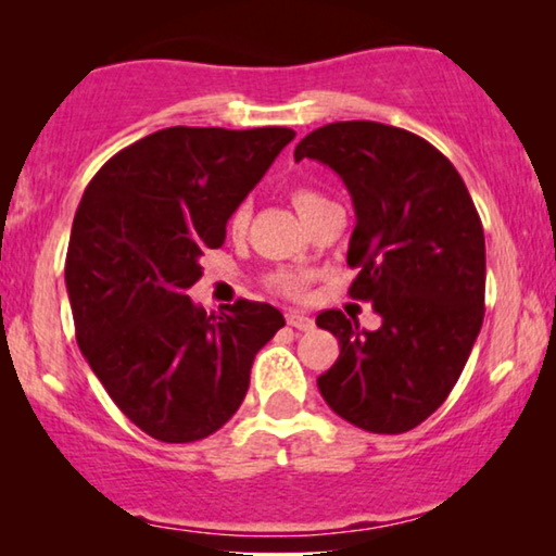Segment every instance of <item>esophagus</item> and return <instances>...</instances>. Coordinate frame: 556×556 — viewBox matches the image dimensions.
I'll use <instances>...</instances> for the list:
<instances>
[{
    "label": "esophagus",
    "mask_w": 556,
    "mask_h": 556,
    "mask_svg": "<svg viewBox=\"0 0 556 556\" xmlns=\"http://www.w3.org/2000/svg\"><path fill=\"white\" fill-rule=\"evenodd\" d=\"M286 321H288V326H293V329H299V331H311V329H314V318L306 316V314H301V311H288Z\"/></svg>",
    "instance_id": "34e87169"
}]
</instances>
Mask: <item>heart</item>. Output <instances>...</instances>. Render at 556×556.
Segmentation results:
<instances>
[{
	"mask_svg": "<svg viewBox=\"0 0 556 556\" xmlns=\"http://www.w3.org/2000/svg\"><path fill=\"white\" fill-rule=\"evenodd\" d=\"M321 202H326L324 197L311 192V189H299V192H293V204H295V210H299L301 217H306L308 212L318 207ZM245 225H248V204H240V207L235 210L230 217V230L240 232V230H245ZM270 283L276 291L286 293V295H301L303 291H306V276H303V273H293V270L276 273V276L270 278Z\"/></svg>",
	"mask_w": 556,
	"mask_h": 556,
	"instance_id": "obj_1",
	"label": "heart"
}]
</instances>
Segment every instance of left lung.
I'll list each match as a JSON object with an SVG mask.
<instances>
[{"label": "left lung", "instance_id": "left-lung-1", "mask_svg": "<svg viewBox=\"0 0 556 556\" xmlns=\"http://www.w3.org/2000/svg\"><path fill=\"white\" fill-rule=\"evenodd\" d=\"M295 162L316 159L352 194L356 227L349 295L382 318L359 329L341 311L316 316L339 339V359L316 379L333 413L369 432L397 435L443 405L483 324L485 240L455 166L420 136L337 121L301 139Z\"/></svg>", "mask_w": 556, "mask_h": 556}]
</instances>
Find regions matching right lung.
Returning a JSON list of instances; mask_svg holds the SVG:
<instances>
[{
    "label": "right lung",
    "instance_id": "add662e5",
    "mask_svg": "<svg viewBox=\"0 0 556 556\" xmlns=\"http://www.w3.org/2000/svg\"><path fill=\"white\" fill-rule=\"evenodd\" d=\"M295 131L172 126L105 162L83 192L65 261L75 339L121 413L162 443L217 432L286 318L240 299L207 314L187 291L204 250Z\"/></svg>",
    "mask_w": 556,
    "mask_h": 556
}]
</instances>
